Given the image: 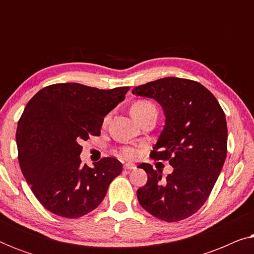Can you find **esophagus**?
<instances>
[{
  "mask_svg": "<svg viewBox=\"0 0 254 254\" xmlns=\"http://www.w3.org/2000/svg\"><path fill=\"white\" fill-rule=\"evenodd\" d=\"M124 168L125 170H133L135 169V164L134 163H126V164L124 165Z\"/></svg>",
  "mask_w": 254,
  "mask_h": 254,
  "instance_id": "1",
  "label": "esophagus"
}]
</instances>
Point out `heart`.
Here are the masks:
<instances>
[{
    "mask_svg": "<svg viewBox=\"0 0 254 254\" xmlns=\"http://www.w3.org/2000/svg\"><path fill=\"white\" fill-rule=\"evenodd\" d=\"M150 109H155L154 104H152L151 102H148V100H136V102H134L133 104H131L130 113L134 118V117L138 116V114L143 113L147 110H150ZM109 119H110V117L106 116L105 119H104V124H106L107 121H109ZM136 154H137L136 150H135L134 148H130V147H125L121 149V151H120V156L125 159L134 158L135 156H136Z\"/></svg>",
    "mask_w": 254,
    "mask_h": 254,
    "instance_id": "obj_1",
    "label": "heart"
}]
</instances>
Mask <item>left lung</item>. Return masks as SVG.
I'll list each match as a JSON object with an SVG mask.
<instances>
[{"instance_id": "1", "label": "left lung", "mask_w": 254, "mask_h": 254, "mask_svg": "<svg viewBox=\"0 0 254 254\" xmlns=\"http://www.w3.org/2000/svg\"><path fill=\"white\" fill-rule=\"evenodd\" d=\"M133 95L161 104L165 126L151 151L152 159L168 161L173 172L142 163L148 182L137 190V200L152 216L166 222L195 214L213 190L227 157L225 114L207 88L192 79L165 77L133 89Z\"/></svg>"}]
</instances>
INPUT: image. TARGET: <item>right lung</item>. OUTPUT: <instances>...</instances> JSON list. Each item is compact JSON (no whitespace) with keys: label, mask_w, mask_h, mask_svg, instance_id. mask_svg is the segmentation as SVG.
Masks as SVG:
<instances>
[{"label":"right lung","mask_w":254,"mask_h":254,"mask_svg":"<svg viewBox=\"0 0 254 254\" xmlns=\"http://www.w3.org/2000/svg\"><path fill=\"white\" fill-rule=\"evenodd\" d=\"M129 86L99 90L79 83L45 86L30 102L16 133L18 162L38 201L58 216L77 218L96 209L123 171L114 157L81 164L82 141L99 136L104 117Z\"/></svg>","instance_id":"obj_1"}]
</instances>
